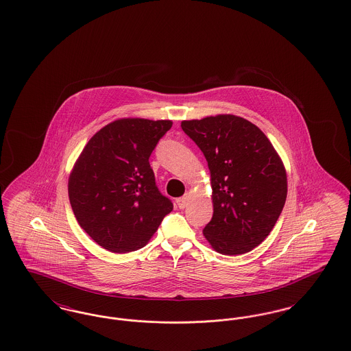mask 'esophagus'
Masks as SVG:
<instances>
[{"label": "esophagus", "instance_id": "esophagus-1", "mask_svg": "<svg viewBox=\"0 0 351 351\" xmlns=\"http://www.w3.org/2000/svg\"><path fill=\"white\" fill-rule=\"evenodd\" d=\"M176 202H178V206H179L180 209H184V208L188 205V202H189V195H188V193H186V195H184L183 197L178 199Z\"/></svg>", "mask_w": 351, "mask_h": 351}]
</instances>
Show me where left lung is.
<instances>
[{
	"label": "left lung",
	"mask_w": 351,
	"mask_h": 351,
	"mask_svg": "<svg viewBox=\"0 0 351 351\" xmlns=\"http://www.w3.org/2000/svg\"><path fill=\"white\" fill-rule=\"evenodd\" d=\"M210 171L213 217L202 233L223 255L261 245L283 210L287 172L265 133L250 121L218 114L183 121Z\"/></svg>",
	"instance_id": "1"
}]
</instances>
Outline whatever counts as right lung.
<instances>
[{
	"mask_svg": "<svg viewBox=\"0 0 351 351\" xmlns=\"http://www.w3.org/2000/svg\"><path fill=\"white\" fill-rule=\"evenodd\" d=\"M171 126L169 119L121 118L95 134L76 160L69 202L84 232L105 250L142 249L173 209L149 162Z\"/></svg>",
	"mask_w": 351,
	"mask_h": 351,
	"instance_id": "add662e5",
	"label": "right lung"
}]
</instances>
